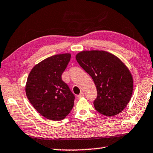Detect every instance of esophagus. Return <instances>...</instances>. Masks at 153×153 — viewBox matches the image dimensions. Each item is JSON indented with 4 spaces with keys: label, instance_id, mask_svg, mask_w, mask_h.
<instances>
[{
    "label": "esophagus",
    "instance_id": "esophagus-1",
    "mask_svg": "<svg viewBox=\"0 0 153 153\" xmlns=\"http://www.w3.org/2000/svg\"><path fill=\"white\" fill-rule=\"evenodd\" d=\"M84 96V93L82 92H82L80 93V94L77 95V98H78V99H79V98H82V97H83Z\"/></svg>",
    "mask_w": 153,
    "mask_h": 153
}]
</instances>
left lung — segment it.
Here are the masks:
<instances>
[{
	"mask_svg": "<svg viewBox=\"0 0 153 153\" xmlns=\"http://www.w3.org/2000/svg\"><path fill=\"white\" fill-rule=\"evenodd\" d=\"M76 58L97 88L95 108L107 117L122 112L133 91V78L127 66L118 57L102 50L82 51Z\"/></svg>",
	"mask_w": 153,
	"mask_h": 153,
	"instance_id": "8db88e82",
	"label": "left lung"
}]
</instances>
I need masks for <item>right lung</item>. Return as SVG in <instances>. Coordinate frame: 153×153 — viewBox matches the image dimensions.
I'll use <instances>...</instances> for the list:
<instances>
[{"label":"right lung","mask_w":153,"mask_h":153,"mask_svg":"<svg viewBox=\"0 0 153 153\" xmlns=\"http://www.w3.org/2000/svg\"><path fill=\"white\" fill-rule=\"evenodd\" d=\"M71 56L69 53H61L45 59L34 66L27 77V98L47 119L62 120L74 107V95L61 77Z\"/></svg>","instance_id":"obj_1"}]
</instances>
